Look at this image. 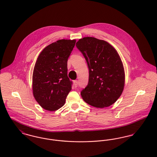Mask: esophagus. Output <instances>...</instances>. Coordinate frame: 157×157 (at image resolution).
<instances>
[{
  "instance_id": "1",
  "label": "esophagus",
  "mask_w": 157,
  "mask_h": 157,
  "mask_svg": "<svg viewBox=\"0 0 157 157\" xmlns=\"http://www.w3.org/2000/svg\"><path fill=\"white\" fill-rule=\"evenodd\" d=\"M74 83V86H75V88H77V86H78V82L77 80H75Z\"/></svg>"
}]
</instances>
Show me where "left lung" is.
<instances>
[{"label": "left lung", "mask_w": 157, "mask_h": 157, "mask_svg": "<svg viewBox=\"0 0 157 157\" xmlns=\"http://www.w3.org/2000/svg\"><path fill=\"white\" fill-rule=\"evenodd\" d=\"M89 68V82L81 91L88 104L96 108L108 107L120 97L125 75L121 60L115 49L105 40L86 37L76 43Z\"/></svg>", "instance_id": "left-lung-1"}]
</instances>
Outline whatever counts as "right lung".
Segmentation results:
<instances>
[{"label": "right lung", "mask_w": 157, "mask_h": 157, "mask_svg": "<svg viewBox=\"0 0 157 157\" xmlns=\"http://www.w3.org/2000/svg\"><path fill=\"white\" fill-rule=\"evenodd\" d=\"M75 42V40H59L47 46L37 58L33 74V95L47 111L62 108L72 89L67 62Z\"/></svg>", "instance_id": "add662e5"}]
</instances>
